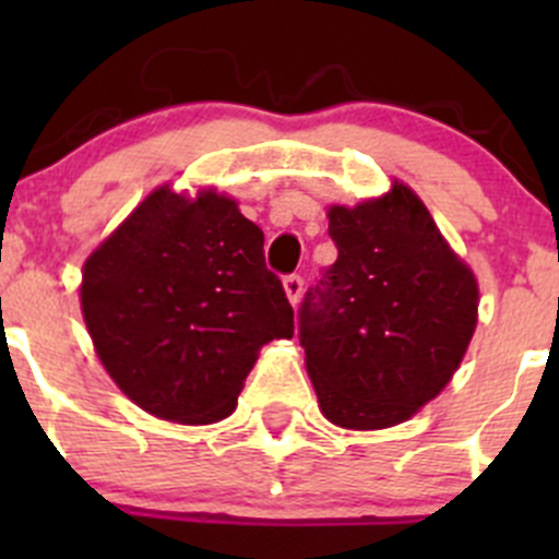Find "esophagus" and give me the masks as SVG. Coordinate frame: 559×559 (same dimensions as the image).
I'll return each instance as SVG.
<instances>
[{
    "label": "esophagus",
    "mask_w": 559,
    "mask_h": 559,
    "mask_svg": "<svg viewBox=\"0 0 559 559\" xmlns=\"http://www.w3.org/2000/svg\"><path fill=\"white\" fill-rule=\"evenodd\" d=\"M284 292H286V297H289L292 306H297V302H300V297H302V278H300V275H297V273L286 275Z\"/></svg>",
    "instance_id": "esophagus-1"
}]
</instances>
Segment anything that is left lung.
Listing matches in <instances>:
<instances>
[{"label": "left lung", "instance_id": "left-lung-1", "mask_svg": "<svg viewBox=\"0 0 559 559\" xmlns=\"http://www.w3.org/2000/svg\"><path fill=\"white\" fill-rule=\"evenodd\" d=\"M326 218L337 259L300 306L319 408L346 430L400 425L460 368L476 330V275L397 180Z\"/></svg>", "mask_w": 559, "mask_h": 559}]
</instances>
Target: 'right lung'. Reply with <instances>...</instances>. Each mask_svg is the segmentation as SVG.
<instances>
[{
    "instance_id": "right-lung-1",
    "label": "right lung",
    "mask_w": 559,
    "mask_h": 559,
    "mask_svg": "<svg viewBox=\"0 0 559 559\" xmlns=\"http://www.w3.org/2000/svg\"><path fill=\"white\" fill-rule=\"evenodd\" d=\"M81 308L118 389L180 425L227 419L259 348L295 335L262 229L213 189L151 191L83 264Z\"/></svg>"
}]
</instances>
